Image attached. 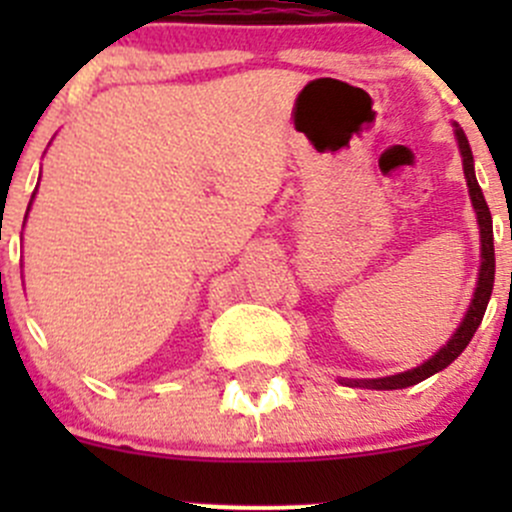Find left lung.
<instances>
[{
	"label": "left lung",
	"mask_w": 512,
	"mask_h": 512,
	"mask_svg": "<svg viewBox=\"0 0 512 512\" xmlns=\"http://www.w3.org/2000/svg\"><path fill=\"white\" fill-rule=\"evenodd\" d=\"M453 133H456L458 151L463 158V173H466V185L468 195H471L473 210H476L478 230H480V267H478V282L476 292H473L471 304H468V312L463 317V322L458 324V329L453 332V337L438 349L436 354L428 356L423 364L414 366L409 371H401V374L381 376V379H342L344 386H352V389H376V391H391V389H406V386H414L418 381L428 379V376L438 374V371L446 369L448 364L461 356L463 349L471 344L473 334L483 322L485 307L490 302V292H493V280H495V250H493V218H490L488 203L483 198V190H480L476 180V168H473V153L468 146V138L463 133V128L458 123H453Z\"/></svg>",
	"instance_id": "obj_1"
}]
</instances>
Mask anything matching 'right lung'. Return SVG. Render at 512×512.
<instances>
[{"label": "right lung", "instance_id": "1", "mask_svg": "<svg viewBox=\"0 0 512 512\" xmlns=\"http://www.w3.org/2000/svg\"><path fill=\"white\" fill-rule=\"evenodd\" d=\"M39 178H41V175H39ZM34 195H36V190L32 193V200H34ZM29 208H32V203H29ZM27 213H29V210H27ZM24 223H27V215H24Z\"/></svg>", "mask_w": 512, "mask_h": 512}]
</instances>
